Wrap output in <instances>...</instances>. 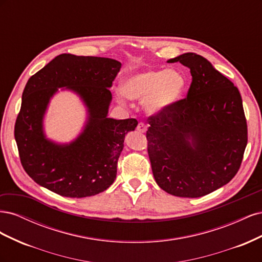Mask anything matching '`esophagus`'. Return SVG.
Segmentation results:
<instances>
[{
	"mask_svg": "<svg viewBox=\"0 0 262 262\" xmlns=\"http://www.w3.org/2000/svg\"><path fill=\"white\" fill-rule=\"evenodd\" d=\"M137 130L139 132H141V133H145L146 130H147V125L145 123H143V122H140L138 124V126H137Z\"/></svg>",
	"mask_w": 262,
	"mask_h": 262,
	"instance_id": "esophagus-1",
	"label": "esophagus"
}]
</instances>
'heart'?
<instances>
[{
    "mask_svg": "<svg viewBox=\"0 0 262 262\" xmlns=\"http://www.w3.org/2000/svg\"><path fill=\"white\" fill-rule=\"evenodd\" d=\"M187 78L177 70H147L126 76L121 93L131 100H144L149 115H163L176 107L186 91Z\"/></svg>",
    "mask_w": 262,
    "mask_h": 262,
    "instance_id": "b5f03b06",
    "label": "heart"
}]
</instances>
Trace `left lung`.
Here are the masks:
<instances>
[{
    "instance_id": "8db88e82",
    "label": "left lung",
    "mask_w": 262,
    "mask_h": 262,
    "mask_svg": "<svg viewBox=\"0 0 262 262\" xmlns=\"http://www.w3.org/2000/svg\"><path fill=\"white\" fill-rule=\"evenodd\" d=\"M190 69L187 98L148 118L147 152L156 184L169 194L199 198L228 184L247 145L238 89L202 55L170 59Z\"/></svg>"
}]
</instances>
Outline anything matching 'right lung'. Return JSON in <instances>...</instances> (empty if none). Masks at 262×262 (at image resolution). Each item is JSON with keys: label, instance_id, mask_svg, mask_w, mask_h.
Instances as JSON below:
<instances>
[{"label": "right lung", "instance_id": "1", "mask_svg": "<svg viewBox=\"0 0 262 262\" xmlns=\"http://www.w3.org/2000/svg\"><path fill=\"white\" fill-rule=\"evenodd\" d=\"M120 69L114 59L63 53L29 78L14 134L23 167L39 186L63 196L85 198L114 184L125 134L138 125L136 119L108 117L109 89ZM59 88L77 94L86 108L83 130L70 144L48 139L43 128Z\"/></svg>", "mask_w": 262, "mask_h": 262}]
</instances>
